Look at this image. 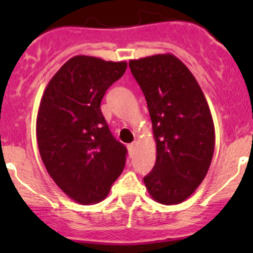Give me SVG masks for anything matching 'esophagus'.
<instances>
[{
    "instance_id": "34e87169",
    "label": "esophagus",
    "mask_w": 253,
    "mask_h": 253,
    "mask_svg": "<svg viewBox=\"0 0 253 253\" xmlns=\"http://www.w3.org/2000/svg\"><path fill=\"white\" fill-rule=\"evenodd\" d=\"M136 142H133V143H129L128 145H127V148H128V152H129V154H133L134 153V150H136Z\"/></svg>"
}]
</instances>
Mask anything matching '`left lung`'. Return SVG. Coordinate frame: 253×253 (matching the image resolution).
<instances>
[{
    "label": "left lung",
    "instance_id": "left-lung-1",
    "mask_svg": "<svg viewBox=\"0 0 253 253\" xmlns=\"http://www.w3.org/2000/svg\"><path fill=\"white\" fill-rule=\"evenodd\" d=\"M147 100L157 160L144 176L148 192L165 206L187 200L211 167L215 132L200 84L171 53L129 61Z\"/></svg>",
    "mask_w": 253,
    "mask_h": 253
}]
</instances>
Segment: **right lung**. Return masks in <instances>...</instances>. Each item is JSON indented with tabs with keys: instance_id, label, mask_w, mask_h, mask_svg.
Instances as JSON below:
<instances>
[{
	"instance_id": "obj_1",
	"label": "right lung",
	"mask_w": 253,
	"mask_h": 253,
	"mask_svg": "<svg viewBox=\"0 0 253 253\" xmlns=\"http://www.w3.org/2000/svg\"><path fill=\"white\" fill-rule=\"evenodd\" d=\"M126 68L125 61L75 56L42 94L37 117L40 157L56 185L81 205L103 201L126 164V147L112 136L100 110L105 91Z\"/></svg>"
}]
</instances>
